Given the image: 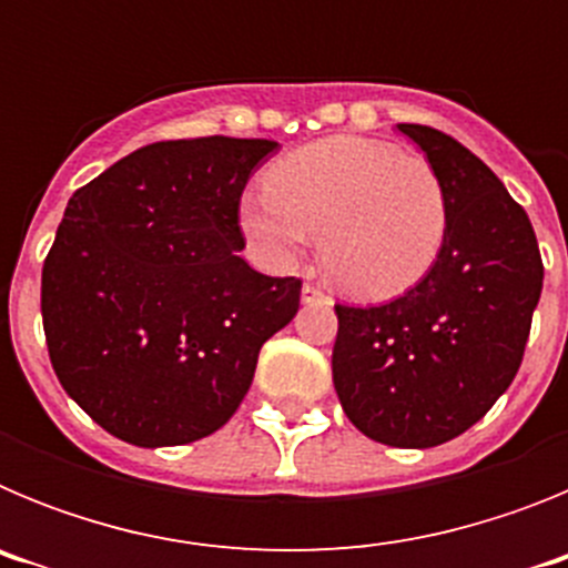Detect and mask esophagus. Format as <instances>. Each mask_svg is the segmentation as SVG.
<instances>
[{"label": "esophagus", "mask_w": 568, "mask_h": 568, "mask_svg": "<svg viewBox=\"0 0 568 568\" xmlns=\"http://www.w3.org/2000/svg\"><path fill=\"white\" fill-rule=\"evenodd\" d=\"M321 298H324V293H321V287H315V284H304V287H301V304H313V301Z\"/></svg>", "instance_id": "esophagus-1"}]
</instances>
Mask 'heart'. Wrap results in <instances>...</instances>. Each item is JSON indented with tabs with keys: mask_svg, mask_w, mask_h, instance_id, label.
I'll return each instance as SVG.
<instances>
[{
	"mask_svg": "<svg viewBox=\"0 0 568 568\" xmlns=\"http://www.w3.org/2000/svg\"><path fill=\"white\" fill-rule=\"evenodd\" d=\"M239 224L273 267H290L321 230V264L346 293L389 298L418 284L449 224L438 170L418 153L364 135H327L267 170L241 195Z\"/></svg>",
	"mask_w": 568,
	"mask_h": 568,
	"instance_id": "1",
	"label": "heart"
}]
</instances>
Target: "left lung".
<instances>
[{"label": "left lung", "mask_w": 568, "mask_h": 568, "mask_svg": "<svg viewBox=\"0 0 568 568\" xmlns=\"http://www.w3.org/2000/svg\"><path fill=\"white\" fill-rule=\"evenodd\" d=\"M398 130L446 187L444 247L395 301L335 304L333 384L366 438L429 449L478 424L518 375L544 261L526 210L478 155L426 124Z\"/></svg>", "instance_id": "left-lung-1"}]
</instances>
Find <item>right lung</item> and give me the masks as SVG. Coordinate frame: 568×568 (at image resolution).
Returning a JSON list of instances; mask_svg holds the SVG:
<instances>
[{
  "label": "right lung",
  "mask_w": 568,
  "mask_h": 568,
  "mask_svg": "<svg viewBox=\"0 0 568 568\" xmlns=\"http://www.w3.org/2000/svg\"><path fill=\"white\" fill-rule=\"evenodd\" d=\"M270 139L202 135L124 155L68 202L42 270L50 364L64 393L133 446L222 429L301 281L241 258V190Z\"/></svg>",
  "instance_id": "1"
}]
</instances>
